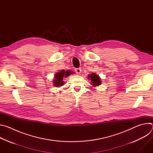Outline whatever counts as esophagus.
Here are the masks:
<instances>
[{
    "instance_id": "1",
    "label": "esophagus",
    "mask_w": 153,
    "mask_h": 153,
    "mask_svg": "<svg viewBox=\"0 0 153 153\" xmlns=\"http://www.w3.org/2000/svg\"><path fill=\"white\" fill-rule=\"evenodd\" d=\"M75 72L77 74H80V73L82 72V69L80 68H77L75 69Z\"/></svg>"
}]
</instances>
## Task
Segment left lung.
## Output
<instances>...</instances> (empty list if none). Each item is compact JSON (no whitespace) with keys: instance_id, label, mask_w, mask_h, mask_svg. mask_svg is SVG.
<instances>
[{"instance_id":"left-lung-1","label":"left lung","mask_w":153,"mask_h":153,"mask_svg":"<svg viewBox=\"0 0 153 153\" xmlns=\"http://www.w3.org/2000/svg\"><path fill=\"white\" fill-rule=\"evenodd\" d=\"M89 77V79L91 80V84L96 86H98L100 85L101 83V81H100V78L99 77V76L94 73H92L91 75L88 76Z\"/></svg>"}]
</instances>
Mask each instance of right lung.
I'll return each mask as SVG.
<instances>
[{
	"label": "right lung",
	"mask_w": 153,
	"mask_h": 153,
	"mask_svg": "<svg viewBox=\"0 0 153 153\" xmlns=\"http://www.w3.org/2000/svg\"><path fill=\"white\" fill-rule=\"evenodd\" d=\"M73 73V71H71L70 70L67 71L65 72V70H62L61 71L57 73L54 76V85L55 86L59 87L60 86H62L64 84V82L63 81V77H67L70 74H72Z\"/></svg>",
	"instance_id": "right-lung-1"
}]
</instances>
